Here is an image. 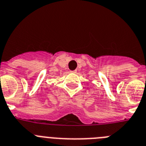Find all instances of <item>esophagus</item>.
I'll return each mask as SVG.
<instances>
[{"label": "esophagus", "mask_w": 146, "mask_h": 146, "mask_svg": "<svg viewBox=\"0 0 146 146\" xmlns=\"http://www.w3.org/2000/svg\"><path fill=\"white\" fill-rule=\"evenodd\" d=\"M71 73H76V70H72V71H70Z\"/></svg>", "instance_id": "esophagus-1"}]
</instances>
